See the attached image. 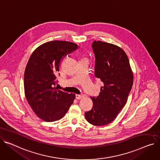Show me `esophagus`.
I'll return each instance as SVG.
<instances>
[{
  "mask_svg": "<svg viewBox=\"0 0 160 160\" xmlns=\"http://www.w3.org/2000/svg\"><path fill=\"white\" fill-rule=\"evenodd\" d=\"M75 97H76V98H77V99L80 100V99L83 98L84 97V96H83V94H77L75 95Z\"/></svg>",
  "mask_w": 160,
  "mask_h": 160,
  "instance_id": "esophagus-1",
  "label": "esophagus"
}]
</instances>
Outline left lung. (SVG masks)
<instances>
[{
    "instance_id": "left-lung-1",
    "label": "left lung",
    "mask_w": 160,
    "mask_h": 160,
    "mask_svg": "<svg viewBox=\"0 0 160 160\" xmlns=\"http://www.w3.org/2000/svg\"><path fill=\"white\" fill-rule=\"evenodd\" d=\"M94 75L103 83L98 97H92L93 106L85 112L87 121L94 125L110 123L124 107L133 83L129 58L118 46L94 40Z\"/></svg>"
}]
</instances>
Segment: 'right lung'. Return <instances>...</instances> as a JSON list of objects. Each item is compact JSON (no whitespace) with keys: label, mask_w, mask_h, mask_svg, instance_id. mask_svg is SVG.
Instances as JSON below:
<instances>
[{"label":"right lung","mask_w":160,"mask_h":160,"mask_svg":"<svg viewBox=\"0 0 160 160\" xmlns=\"http://www.w3.org/2000/svg\"><path fill=\"white\" fill-rule=\"evenodd\" d=\"M77 48L72 42L51 41L37 48L29 58L24 77L25 96L31 109L44 121L61 119L75 98V94L58 90L55 85L62 59Z\"/></svg>","instance_id":"add662e5"}]
</instances>
